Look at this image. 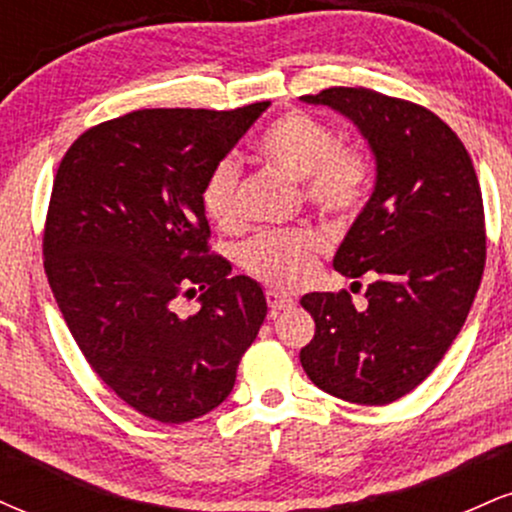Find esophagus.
I'll list each match as a JSON object with an SVG mask.
<instances>
[{
  "mask_svg": "<svg viewBox=\"0 0 512 512\" xmlns=\"http://www.w3.org/2000/svg\"><path fill=\"white\" fill-rule=\"evenodd\" d=\"M267 303H269V310H272V315H276L279 310L291 308L293 298H289L286 293H279V291H267Z\"/></svg>",
  "mask_w": 512,
  "mask_h": 512,
  "instance_id": "1",
  "label": "esophagus"
}]
</instances>
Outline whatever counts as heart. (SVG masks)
<instances>
[{
  "mask_svg": "<svg viewBox=\"0 0 512 512\" xmlns=\"http://www.w3.org/2000/svg\"><path fill=\"white\" fill-rule=\"evenodd\" d=\"M257 156L269 166L301 180V195L322 219L344 223L361 214L373 190L375 166L363 146L342 144L330 125L317 117L289 110L260 134ZM240 163L223 156L209 168L199 190L204 214L216 226L238 221ZM322 252L320 236L310 231L260 233L240 248L245 272L274 289H298L313 274Z\"/></svg>",
  "mask_w": 512,
  "mask_h": 512,
  "instance_id": "heart-1",
  "label": "heart"
}]
</instances>
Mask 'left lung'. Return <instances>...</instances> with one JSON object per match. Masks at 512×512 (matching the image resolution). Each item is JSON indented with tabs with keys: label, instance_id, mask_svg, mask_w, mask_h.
Instances as JSON below:
<instances>
[{
	"label": "left lung",
	"instance_id": "8db88e82",
	"mask_svg": "<svg viewBox=\"0 0 512 512\" xmlns=\"http://www.w3.org/2000/svg\"><path fill=\"white\" fill-rule=\"evenodd\" d=\"M303 101L354 120L378 178L334 255L339 274L370 279L366 308L349 291L305 293L315 337L301 363L320 390L383 407L433 373L479 291L486 228L477 170L460 137L424 105L363 86H332Z\"/></svg>",
	"mask_w": 512,
	"mask_h": 512
}]
</instances>
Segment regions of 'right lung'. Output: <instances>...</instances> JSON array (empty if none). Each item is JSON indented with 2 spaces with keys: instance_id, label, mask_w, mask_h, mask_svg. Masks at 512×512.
<instances>
[{
  "instance_id": "1",
  "label": "right lung",
  "mask_w": 512,
  "mask_h": 512,
  "mask_svg": "<svg viewBox=\"0 0 512 512\" xmlns=\"http://www.w3.org/2000/svg\"><path fill=\"white\" fill-rule=\"evenodd\" d=\"M269 101L236 110L146 108L86 129L64 154L43 264L88 366L139 414L185 424L231 395L260 332L257 281L209 248L199 190ZM203 308L180 318V297Z\"/></svg>"
}]
</instances>
